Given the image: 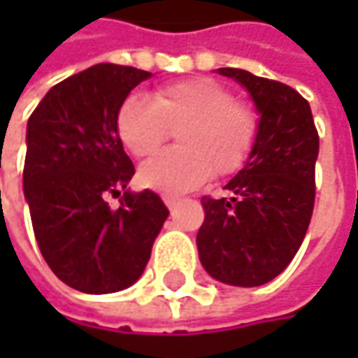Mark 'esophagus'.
Instances as JSON below:
<instances>
[{"label":"esophagus","mask_w":358,"mask_h":358,"mask_svg":"<svg viewBox=\"0 0 358 358\" xmlns=\"http://www.w3.org/2000/svg\"><path fill=\"white\" fill-rule=\"evenodd\" d=\"M163 201H165V205H167L169 209H175V207L179 205V199H175V197H163Z\"/></svg>","instance_id":"obj_1"}]
</instances>
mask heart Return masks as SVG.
I'll return each mask as SVG.
<instances>
[{
	"label": "heart",
	"instance_id": "obj_1",
	"mask_svg": "<svg viewBox=\"0 0 358 358\" xmlns=\"http://www.w3.org/2000/svg\"><path fill=\"white\" fill-rule=\"evenodd\" d=\"M179 129V149L165 151L139 167V183L165 195L203 185L213 175L239 171L253 153L259 115L251 105L211 77L163 85L153 101L129 95L117 113V131L135 157H149Z\"/></svg>",
	"mask_w": 358,
	"mask_h": 358
}]
</instances>
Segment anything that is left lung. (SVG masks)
<instances>
[{
	"label": "left lung",
	"mask_w": 358,
	"mask_h": 358,
	"mask_svg": "<svg viewBox=\"0 0 358 358\" xmlns=\"http://www.w3.org/2000/svg\"><path fill=\"white\" fill-rule=\"evenodd\" d=\"M249 91L259 113L251 157L225 189L203 197L197 233L201 265L225 285L259 287L281 275L309 229L319 133L310 105L293 87L245 69L221 67Z\"/></svg>",
	"instance_id": "8db88e82"
}]
</instances>
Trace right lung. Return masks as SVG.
Wrapping results in <instances>:
<instances>
[{
  "label": "right lung",
  "mask_w": 358,
  "mask_h": 358,
  "mask_svg": "<svg viewBox=\"0 0 358 358\" xmlns=\"http://www.w3.org/2000/svg\"><path fill=\"white\" fill-rule=\"evenodd\" d=\"M151 73L99 63L53 85L27 121L23 195L39 251L71 289L105 295L143 275L169 209L157 193H133L135 167L117 113ZM121 196L119 210L106 197Z\"/></svg>",
  "instance_id": "1"
}]
</instances>
